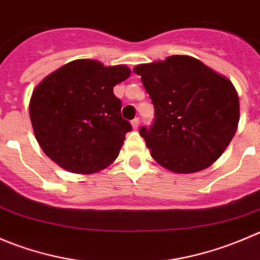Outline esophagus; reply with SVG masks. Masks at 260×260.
<instances>
[{"label": "esophagus", "instance_id": "esophagus-1", "mask_svg": "<svg viewBox=\"0 0 260 260\" xmlns=\"http://www.w3.org/2000/svg\"><path fill=\"white\" fill-rule=\"evenodd\" d=\"M131 124H132L133 129H137L138 125H140V119H138V118H135V119H133L132 122H131Z\"/></svg>", "mask_w": 260, "mask_h": 260}]
</instances>
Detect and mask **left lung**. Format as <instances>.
<instances>
[{"label": "left lung", "instance_id": "8db88e82", "mask_svg": "<svg viewBox=\"0 0 260 260\" xmlns=\"http://www.w3.org/2000/svg\"><path fill=\"white\" fill-rule=\"evenodd\" d=\"M155 118L141 127L151 156L179 174L212 165L233 140L239 123V98L226 77L189 55L140 64Z\"/></svg>", "mask_w": 260, "mask_h": 260}]
</instances>
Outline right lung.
I'll use <instances>...</instances> for the list:
<instances>
[{
	"label": "right lung",
	"mask_w": 260,
	"mask_h": 260,
	"mask_svg": "<svg viewBox=\"0 0 260 260\" xmlns=\"http://www.w3.org/2000/svg\"><path fill=\"white\" fill-rule=\"evenodd\" d=\"M131 75L125 66L104 67L77 59L45 77L30 99V119L45 155L66 170L90 174L117 158L132 125L120 115L113 87Z\"/></svg>",
	"instance_id": "add662e5"
}]
</instances>
